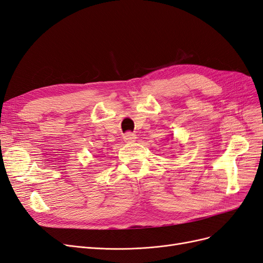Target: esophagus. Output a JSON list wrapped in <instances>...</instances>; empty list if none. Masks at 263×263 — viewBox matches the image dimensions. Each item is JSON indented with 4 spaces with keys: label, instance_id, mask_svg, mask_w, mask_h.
I'll return each mask as SVG.
<instances>
[{
    "label": "esophagus",
    "instance_id": "1",
    "mask_svg": "<svg viewBox=\"0 0 263 263\" xmlns=\"http://www.w3.org/2000/svg\"><path fill=\"white\" fill-rule=\"evenodd\" d=\"M123 138L126 142H133V141H135V139H136V135L133 133H126Z\"/></svg>",
    "mask_w": 263,
    "mask_h": 263
}]
</instances>
